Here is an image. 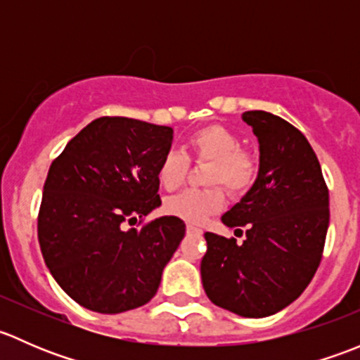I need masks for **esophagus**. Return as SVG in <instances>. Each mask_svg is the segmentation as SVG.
Listing matches in <instances>:
<instances>
[{
	"label": "esophagus",
	"instance_id": "1",
	"mask_svg": "<svg viewBox=\"0 0 360 360\" xmlns=\"http://www.w3.org/2000/svg\"><path fill=\"white\" fill-rule=\"evenodd\" d=\"M188 233H195V235H202V230L198 226H195V224H188L186 226Z\"/></svg>",
	"mask_w": 360,
	"mask_h": 360
}]
</instances>
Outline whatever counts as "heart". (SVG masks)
Returning <instances> with one entry per match:
<instances>
[{
    "instance_id": "b5f03b06",
    "label": "heart",
    "mask_w": 360,
    "mask_h": 360,
    "mask_svg": "<svg viewBox=\"0 0 360 360\" xmlns=\"http://www.w3.org/2000/svg\"><path fill=\"white\" fill-rule=\"evenodd\" d=\"M190 158L195 162H210L203 183L209 188L186 190L170 197L165 210L191 224H200L212 214L219 212L226 202L221 184L231 195H244L259 174V160L252 151L240 148L237 132L223 125H207L191 134ZM190 174V160L179 151H169L160 160L157 179L165 191H176L186 183Z\"/></svg>"
}]
</instances>
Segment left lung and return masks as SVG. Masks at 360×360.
<instances>
[{
  "label": "left lung",
  "mask_w": 360,
  "mask_h": 360,
  "mask_svg": "<svg viewBox=\"0 0 360 360\" xmlns=\"http://www.w3.org/2000/svg\"><path fill=\"white\" fill-rule=\"evenodd\" d=\"M242 120L259 143V174L221 221L245 228V240L207 231L200 274L214 304L259 319L291 304L314 278L328 235L329 191L296 127L266 111H245Z\"/></svg>",
  "instance_id": "8db88e82"
}]
</instances>
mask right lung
Instances as JSON below:
<instances>
[{"instance_id": "1", "label": "right lung", "mask_w": 360, "mask_h": 360, "mask_svg": "<svg viewBox=\"0 0 360 360\" xmlns=\"http://www.w3.org/2000/svg\"><path fill=\"white\" fill-rule=\"evenodd\" d=\"M172 134L170 127L103 116L50 165L39 248L57 284L89 310L122 314L146 304L183 240L186 224L176 216L125 228L162 203L157 170Z\"/></svg>"}]
</instances>
